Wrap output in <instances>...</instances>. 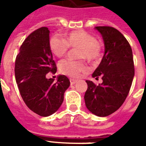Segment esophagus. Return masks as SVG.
<instances>
[{"label":"esophagus","instance_id":"obj_1","mask_svg":"<svg viewBox=\"0 0 146 146\" xmlns=\"http://www.w3.org/2000/svg\"><path fill=\"white\" fill-rule=\"evenodd\" d=\"M76 82H77V80L70 79V83H71V84H76Z\"/></svg>","mask_w":146,"mask_h":146}]
</instances>
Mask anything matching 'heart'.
<instances>
[{
	"label": "heart",
	"mask_w": 146,
	"mask_h": 146,
	"mask_svg": "<svg viewBox=\"0 0 146 146\" xmlns=\"http://www.w3.org/2000/svg\"><path fill=\"white\" fill-rule=\"evenodd\" d=\"M52 53L58 58L64 56L69 48H78L76 57L86 58L92 62H95L102 57V45L90 33L82 30L73 31L65 36L64 39L56 36H52L49 41ZM87 63L84 60L74 61L65 59L59 64V70L62 73L71 77H78L81 73L88 70Z\"/></svg>",
	"instance_id": "obj_1"
}]
</instances>
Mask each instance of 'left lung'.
<instances>
[{"mask_svg":"<svg viewBox=\"0 0 146 146\" xmlns=\"http://www.w3.org/2000/svg\"><path fill=\"white\" fill-rule=\"evenodd\" d=\"M105 44V53L92 74L102 83L96 85L86 80L88 89L84 101L88 110L98 116H107L116 112L125 101L135 76L131 45L122 33L111 27H96Z\"/></svg>","mask_w":146,"mask_h":146,"instance_id":"obj_1","label":"left lung"}]
</instances>
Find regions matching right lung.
<instances>
[{"label":"right lung","mask_w":146,"mask_h":146,"mask_svg":"<svg viewBox=\"0 0 146 146\" xmlns=\"http://www.w3.org/2000/svg\"><path fill=\"white\" fill-rule=\"evenodd\" d=\"M47 27L31 33L21 45L15 64V76L20 95L27 107L40 116L57 111L70 87V80L59 75L57 81L48 79L47 73L57 71L49 46Z\"/></svg>","instance_id":"add662e5"}]
</instances>
